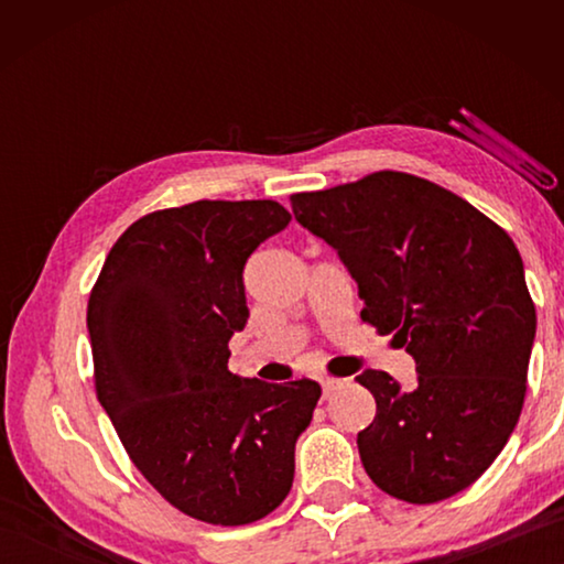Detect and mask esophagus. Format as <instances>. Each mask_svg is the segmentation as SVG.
I'll list each match as a JSON object with an SVG mask.
<instances>
[{"label": "esophagus", "instance_id": "1", "mask_svg": "<svg viewBox=\"0 0 564 564\" xmlns=\"http://www.w3.org/2000/svg\"><path fill=\"white\" fill-rule=\"evenodd\" d=\"M321 386H323V398H330L333 393H336V390H340L343 386H346V380H340V378H326V380H321Z\"/></svg>", "mask_w": 564, "mask_h": 564}]
</instances>
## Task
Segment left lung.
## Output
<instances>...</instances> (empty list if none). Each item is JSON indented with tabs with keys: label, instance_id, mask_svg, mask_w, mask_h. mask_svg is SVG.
I'll return each instance as SVG.
<instances>
[{
	"label": "left lung",
	"instance_id": "obj_1",
	"mask_svg": "<svg viewBox=\"0 0 564 564\" xmlns=\"http://www.w3.org/2000/svg\"><path fill=\"white\" fill-rule=\"evenodd\" d=\"M291 206L356 279L360 318L415 358L413 390L383 370L356 378L376 398L358 433L370 480L413 505L470 488L508 443L528 390L538 316L512 238L403 171L293 194Z\"/></svg>",
	"mask_w": 564,
	"mask_h": 564
}]
</instances>
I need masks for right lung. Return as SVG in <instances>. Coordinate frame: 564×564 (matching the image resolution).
Segmentation results:
<instances>
[{"label": "right lung", "instance_id": "add662e5", "mask_svg": "<svg viewBox=\"0 0 564 564\" xmlns=\"http://www.w3.org/2000/svg\"><path fill=\"white\" fill-rule=\"evenodd\" d=\"M291 214L275 202H194L133 221L87 308L94 386L131 463L176 510L248 524L285 500L316 380L228 370L248 321L243 265Z\"/></svg>", "mask_w": 564, "mask_h": 564}]
</instances>
